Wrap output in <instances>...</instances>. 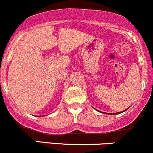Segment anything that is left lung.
<instances>
[{
    "label": "left lung",
    "mask_w": 153,
    "mask_h": 153,
    "mask_svg": "<svg viewBox=\"0 0 153 153\" xmlns=\"http://www.w3.org/2000/svg\"><path fill=\"white\" fill-rule=\"evenodd\" d=\"M128 108H127V109H125L124 111H121V112H117V113H106V114H111V115H117V114H121V113H122V112H124V111H127ZM95 109H96V108H95ZM98 111V110H97ZM99 111V112H101L100 111Z\"/></svg>",
    "instance_id": "8db88e82"
}]
</instances>
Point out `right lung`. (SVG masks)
Returning a JSON list of instances; mask_svg holds the SVG:
<instances>
[{"label": "right lung", "instance_id": "1", "mask_svg": "<svg viewBox=\"0 0 153 153\" xmlns=\"http://www.w3.org/2000/svg\"><path fill=\"white\" fill-rule=\"evenodd\" d=\"M40 117H41V116H40Z\"/></svg>", "mask_w": 153, "mask_h": 153}]
</instances>
